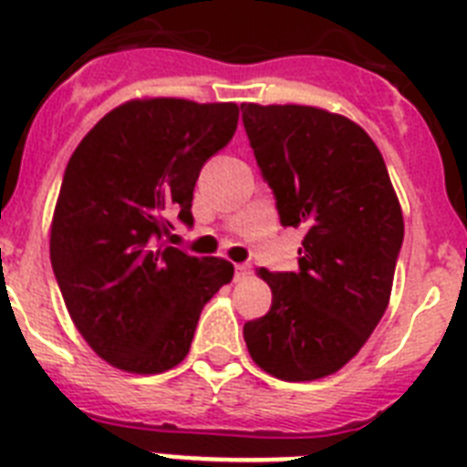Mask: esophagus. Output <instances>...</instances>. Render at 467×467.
Returning <instances> with one entry per match:
<instances>
[{"instance_id": "esophagus-1", "label": "esophagus", "mask_w": 467, "mask_h": 467, "mask_svg": "<svg viewBox=\"0 0 467 467\" xmlns=\"http://www.w3.org/2000/svg\"><path fill=\"white\" fill-rule=\"evenodd\" d=\"M252 275V265L249 264H237L234 265V280H244V277Z\"/></svg>"}]
</instances>
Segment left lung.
Segmentation results:
<instances>
[{
  "label": "left lung",
  "instance_id": "8db88e82",
  "mask_svg": "<svg viewBox=\"0 0 467 467\" xmlns=\"http://www.w3.org/2000/svg\"><path fill=\"white\" fill-rule=\"evenodd\" d=\"M282 225L304 227L296 273L258 275L273 304L244 325L261 370L311 382L344 368L389 304L403 215L385 159L347 116L299 104H242Z\"/></svg>",
  "mask_w": 467,
  "mask_h": 467
}]
</instances>
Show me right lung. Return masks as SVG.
Returning <instances> with one entry per match:
<instances>
[{
    "instance_id": "1",
    "label": "right lung",
    "mask_w": 467,
    "mask_h": 467,
    "mask_svg": "<svg viewBox=\"0 0 467 467\" xmlns=\"http://www.w3.org/2000/svg\"><path fill=\"white\" fill-rule=\"evenodd\" d=\"M233 101L130 99L70 156L49 233L58 289L82 339L109 366L166 373L185 358L203 304L233 280L225 258L161 240L192 225L199 171L237 130Z\"/></svg>"
}]
</instances>
